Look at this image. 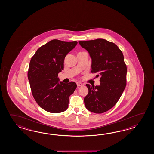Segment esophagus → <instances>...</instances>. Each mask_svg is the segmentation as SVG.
<instances>
[{"mask_svg": "<svg viewBox=\"0 0 154 154\" xmlns=\"http://www.w3.org/2000/svg\"><path fill=\"white\" fill-rule=\"evenodd\" d=\"M76 85H77L78 87H79V86H82V84L81 83V82H76Z\"/></svg>", "mask_w": 154, "mask_h": 154, "instance_id": "1", "label": "esophagus"}]
</instances>
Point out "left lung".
<instances>
[{
	"label": "left lung",
	"instance_id": "obj_1",
	"mask_svg": "<svg viewBox=\"0 0 154 154\" xmlns=\"http://www.w3.org/2000/svg\"><path fill=\"white\" fill-rule=\"evenodd\" d=\"M91 59V72L100 77V84H86L88 93L84 97L85 107L95 113L112 108L121 97L126 86L127 66L122 52L114 43L105 39L79 41Z\"/></svg>",
	"mask_w": 154,
	"mask_h": 154
}]
</instances>
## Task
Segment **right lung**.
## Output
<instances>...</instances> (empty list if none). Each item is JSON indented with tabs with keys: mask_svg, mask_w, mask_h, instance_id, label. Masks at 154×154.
<instances>
[{
	"mask_svg": "<svg viewBox=\"0 0 154 154\" xmlns=\"http://www.w3.org/2000/svg\"><path fill=\"white\" fill-rule=\"evenodd\" d=\"M78 42L53 39L37 50L29 62L27 74L36 102L50 113L63 112L68 107L69 97L75 91V82H59L58 73L64 69V60Z\"/></svg>",
	"mask_w": 154,
	"mask_h": 154,
	"instance_id": "right-lung-1",
	"label": "right lung"
}]
</instances>
